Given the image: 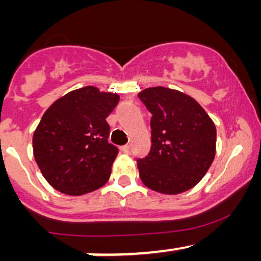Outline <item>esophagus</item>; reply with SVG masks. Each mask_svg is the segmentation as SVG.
Listing matches in <instances>:
<instances>
[{"label":"esophagus","instance_id":"esophagus-1","mask_svg":"<svg viewBox=\"0 0 261 261\" xmlns=\"http://www.w3.org/2000/svg\"><path fill=\"white\" fill-rule=\"evenodd\" d=\"M121 150H122V152H125V154H130L131 152V146L130 145H125L121 147Z\"/></svg>","mask_w":261,"mask_h":261}]
</instances>
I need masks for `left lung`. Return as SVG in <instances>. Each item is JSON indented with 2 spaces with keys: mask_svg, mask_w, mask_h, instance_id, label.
<instances>
[{
  "mask_svg": "<svg viewBox=\"0 0 261 261\" xmlns=\"http://www.w3.org/2000/svg\"><path fill=\"white\" fill-rule=\"evenodd\" d=\"M139 98L151 114V149L138 160L147 188L178 194L193 188L211 167L216 154V126L201 105L165 87L146 88Z\"/></svg>",
  "mask_w": 261,
  "mask_h": 261,
  "instance_id": "obj_1",
  "label": "left lung"
}]
</instances>
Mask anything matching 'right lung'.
Returning a JSON list of instances; mask_svg holds the SVG:
<instances>
[{"label": "right lung", "instance_id": "obj_1", "mask_svg": "<svg viewBox=\"0 0 261 261\" xmlns=\"http://www.w3.org/2000/svg\"><path fill=\"white\" fill-rule=\"evenodd\" d=\"M120 97L93 86L69 92L45 111L33 136L34 158L53 188L82 196L111 175L118 149L109 143L107 116Z\"/></svg>", "mask_w": 261, "mask_h": 261}]
</instances>
